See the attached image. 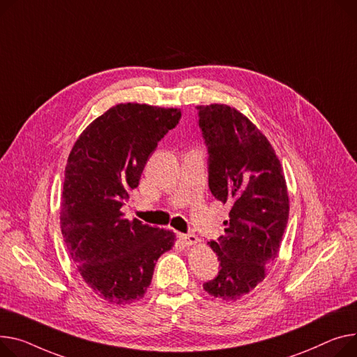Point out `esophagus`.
Masks as SVG:
<instances>
[{
    "mask_svg": "<svg viewBox=\"0 0 357 357\" xmlns=\"http://www.w3.org/2000/svg\"><path fill=\"white\" fill-rule=\"evenodd\" d=\"M178 238L186 245V247H191V245H195V244H198V236L195 235V234H186V235H183V234H181Z\"/></svg>",
    "mask_w": 357,
    "mask_h": 357,
    "instance_id": "esophagus-1",
    "label": "esophagus"
}]
</instances>
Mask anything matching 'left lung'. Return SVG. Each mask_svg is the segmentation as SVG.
<instances>
[{
    "label": "left lung",
    "mask_w": 357,
    "mask_h": 357,
    "mask_svg": "<svg viewBox=\"0 0 357 357\" xmlns=\"http://www.w3.org/2000/svg\"><path fill=\"white\" fill-rule=\"evenodd\" d=\"M209 152V189L231 206L225 235L208 243L221 270L204 290L235 301L267 275L287 227L290 199L281 163L268 139L228 105L197 106Z\"/></svg>",
    "instance_id": "left-lung-1"
}]
</instances>
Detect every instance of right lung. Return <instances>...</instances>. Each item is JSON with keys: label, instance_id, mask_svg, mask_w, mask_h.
<instances>
[{"label": "right lung", "instance_id": "add662e5", "mask_svg": "<svg viewBox=\"0 0 357 357\" xmlns=\"http://www.w3.org/2000/svg\"><path fill=\"white\" fill-rule=\"evenodd\" d=\"M181 109L119 103L82 132L67 158L60 228L70 258L103 300L126 305L145 296L172 231L128 220L121 211L149 155Z\"/></svg>", "mask_w": 357, "mask_h": 357}]
</instances>
